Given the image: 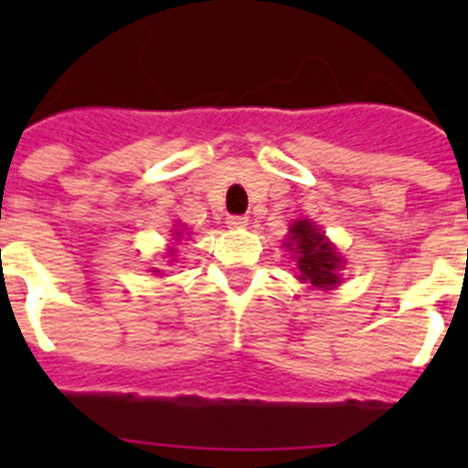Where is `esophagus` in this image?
<instances>
[{
  "mask_svg": "<svg viewBox=\"0 0 468 468\" xmlns=\"http://www.w3.org/2000/svg\"><path fill=\"white\" fill-rule=\"evenodd\" d=\"M248 216H228L226 218V223H228V228H245L248 226Z\"/></svg>",
  "mask_w": 468,
  "mask_h": 468,
  "instance_id": "obj_1",
  "label": "esophagus"
}]
</instances>
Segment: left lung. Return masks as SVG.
Segmentation results:
<instances>
[{
    "instance_id": "left-lung-1",
    "label": "left lung",
    "mask_w": 468,
    "mask_h": 468,
    "mask_svg": "<svg viewBox=\"0 0 468 468\" xmlns=\"http://www.w3.org/2000/svg\"><path fill=\"white\" fill-rule=\"evenodd\" d=\"M284 245L293 252L292 257L296 260L301 282L320 292H330L340 284V270L345 262L333 242L327 240L325 233L313 220H293Z\"/></svg>"
}]
</instances>
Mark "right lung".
I'll return each mask as SVG.
<instances>
[{
    "mask_svg": "<svg viewBox=\"0 0 468 468\" xmlns=\"http://www.w3.org/2000/svg\"><path fill=\"white\" fill-rule=\"evenodd\" d=\"M175 235H176V238H179V235H182V233H179V230H175ZM153 271H155V274H157V271H160V270H153Z\"/></svg>",
    "mask_w": 468,
    "mask_h": 468,
    "instance_id": "obj_1",
    "label": "right lung"
}]
</instances>
